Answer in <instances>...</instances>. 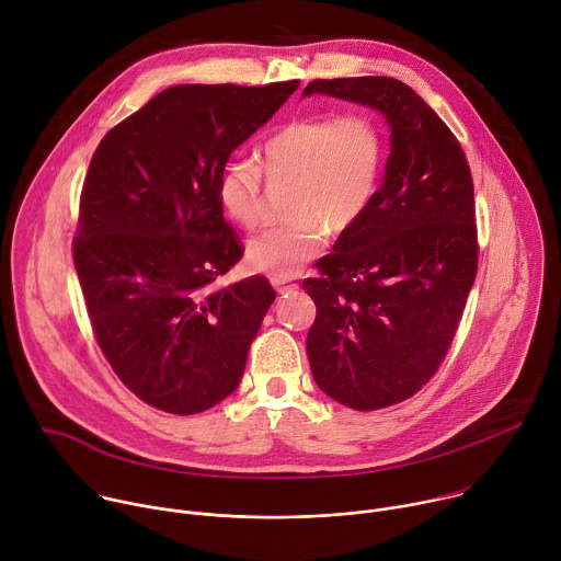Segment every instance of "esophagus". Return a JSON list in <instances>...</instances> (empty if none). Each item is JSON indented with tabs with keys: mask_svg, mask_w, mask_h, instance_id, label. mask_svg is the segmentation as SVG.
I'll return each instance as SVG.
<instances>
[{
	"mask_svg": "<svg viewBox=\"0 0 561 561\" xmlns=\"http://www.w3.org/2000/svg\"><path fill=\"white\" fill-rule=\"evenodd\" d=\"M273 282V286H275V290L277 293H286V290H293V288H297V282H293V279H271Z\"/></svg>",
	"mask_w": 561,
	"mask_h": 561,
	"instance_id": "esophagus-1",
	"label": "esophagus"
}]
</instances>
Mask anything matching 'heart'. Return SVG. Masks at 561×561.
Masks as SVG:
<instances>
[{
  "mask_svg": "<svg viewBox=\"0 0 561 561\" xmlns=\"http://www.w3.org/2000/svg\"><path fill=\"white\" fill-rule=\"evenodd\" d=\"M265 171H261V167ZM386 169V137L368 113H314L286 122L253 157H230L217 178V199L239 226L264 213V175L290 180L286 221L249 244V266L273 279L295 277L335 234L355 228L373 208Z\"/></svg>",
  "mask_w": 561,
  "mask_h": 561,
  "instance_id": "1",
  "label": "heart"
}]
</instances>
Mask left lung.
I'll use <instances>...</instances> for the list:
<instances>
[{"label":"left lung","instance_id":"left-lung-1","mask_svg":"<svg viewBox=\"0 0 561 561\" xmlns=\"http://www.w3.org/2000/svg\"><path fill=\"white\" fill-rule=\"evenodd\" d=\"M310 93L373 106L390 124L373 208L301 284L317 306L306 340L317 386L379 411L428 383L459 329L479 260L472 175L450 128L399 79H312Z\"/></svg>","mask_w":561,"mask_h":561}]
</instances>
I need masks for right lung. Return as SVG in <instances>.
<instances>
[{
	"label": "right lung",
	"mask_w": 561,
	"mask_h": 561,
	"mask_svg": "<svg viewBox=\"0 0 561 561\" xmlns=\"http://www.w3.org/2000/svg\"><path fill=\"white\" fill-rule=\"evenodd\" d=\"M297 87L167 89L113 126L91 159L75 271L106 362L157 411H208L242 381L275 290L262 275L219 284L244 244L224 219L217 178Z\"/></svg>",
	"instance_id": "1"
}]
</instances>
